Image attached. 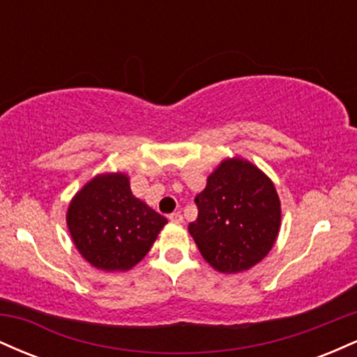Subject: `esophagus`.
I'll return each instance as SVG.
<instances>
[{
	"label": "esophagus",
	"instance_id": "34e87169",
	"mask_svg": "<svg viewBox=\"0 0 357 357\" xmlns=\"http://www.w3.org/2000/svg\"><path fill=\"white\" fill-rule=\"evenodd\" d=\"M169 220L173 221V223H183V215L179 211H176V213H171L169 215Z\"/></svg>",
	"mask_w": 357,
	"mask_h": 357
}]
</instances>
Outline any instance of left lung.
<instances>
[{
	"mask_svg": "<svg viewBox=\"0 0 357 357\" xmlns=\"http://www.w3.org/2000/svg\"><path fill=\"white\" fill-rule=\"evenodd\" d=\"M198 218L188 231L199 253L221 273H240L268 255L280 231L275 184L243 158H228L195 198Z\"/></svg>",
	"mask_w": 357,
	"mask_h": 357,
	"instance_id": "8db88e82",
	"label": "left lung"
}]
</instances>
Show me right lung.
Returning a JSON list of instances; mask_svg holds the SVG:
<instances>
[{
  "label": "right lung",
  "mask_w": 357,
  "mask_h": 357,
  "mask_svg": "<svg viewBox=\"0 0 357 357\" xmlns=\"http://www.w3.org/2000/svg\"><path fill=\"white\" fill-rule=\"evenodd\" d=\"M167 220L130 191L124 173L97 174L67 210L75 248L92 267L127 272L147 255Z\"/></svg>",
  "instance_id": "obj_1"
}]
</instances>
